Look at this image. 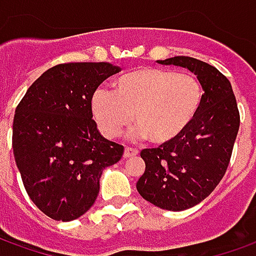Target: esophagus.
<instances>
[{
  "label": "esophagus",
  "mask_w": 256,
  "mask_h": 256,
  "mask_svg": "<svg viewBox=\"0 0 256 256\" xmlns=\"http://www.w3.org/2000/svg\"><path fill=\"white\" fill-rule=\"evenodd\" d=\"M137 154H138V150H136V148H132V147H126V148H124V154H123V157H124V158L136 157Z\"/></svg>",
  "instance_id": "1"
}]
</instances>
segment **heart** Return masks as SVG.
<instances>
[{
    "label": "heart",
    "instance_id": "b5f03b06",
    "mask_svg": "<svg viewBox=\"0 0 256 256\" xmlns=\"http://www.w3.org/2000/svg\"><path fill=\"white\" fill-rule=\"evenodd\" d=\"M112 91L92 94V116L99 130L114 138L134 116L138 134L150 142H168L186 130L200 110L203 86L194 74L142 67L122 74Z\"/></svg>",
    "mask_w": 256,
    "mask_h": 256
}]
</instances>
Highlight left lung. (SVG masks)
<instances>
[{"label": "left lung", "instance_id": "obj_1", "mask_svg": "<svg viewBox=\"0 0 256 256\" xmlns=\"http://www.w3.org/2000/svg\"><path fill=\"white\" fill-rule=\"evenodd\" d=\"M158 62L192 71L204 91L199 114L182 134L140 152L146 171L136 185L138 194L157 208L180 212L204 200L223 179L240 128V112L230 81L216 67L186 56Z\"/></svg>", "mask_w": 256, "mask_h": 256}]
</instances>
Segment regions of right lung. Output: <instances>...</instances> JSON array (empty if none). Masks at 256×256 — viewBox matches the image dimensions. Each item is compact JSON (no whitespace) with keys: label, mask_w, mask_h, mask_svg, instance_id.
I'll return each instance as SVG.
<instances>
[{"label":"right lung","mask_w":256,"mask_h":256,"mask_svg":"<svg viewBox=\"0 0 256 256\" xmlns=\"http://www.w3.org/2000/svg\"><path fill=\"white\" fill-rule=\"evenodd\" d=\"M119 67L64 62L44 71L15 109L12 148L22 182L38 208L57 222L86 213L106 166L124 147L102 137L92 119V94Z\"/></svg>","instance_id":"obj_1"}]
</instances>
